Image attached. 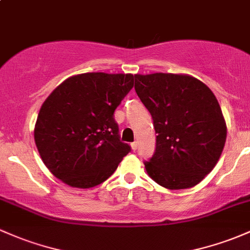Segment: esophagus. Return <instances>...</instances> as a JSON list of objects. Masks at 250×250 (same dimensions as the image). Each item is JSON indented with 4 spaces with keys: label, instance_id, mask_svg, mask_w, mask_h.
I'll use <instances>...</instances> for the list:
<instances>
[{
    "label": "esophagus",
    "instance_id": "34e87169",
    "mask_svg": "<svg viewBox=\"0 0 250 250\" xmlns=\"http://www.w3.org/2000/svg\"><path fill=\"white\" fill-rule=\"evenodd\" d=\"M131 147H132L133 151H136L137 147H138V143H137V142H133V143H131Z\"/></svg>",
    "mask_w": 250,
    "mask_h": 250
}]
</instances>
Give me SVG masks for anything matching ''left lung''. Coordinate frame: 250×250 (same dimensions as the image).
Here are the masks:
<instances>
[{
	"mask_svg": "<svg viewBox=\"0 0 250 250\" xmlns=\"http://www.w3.org/2000/svg\"><path fill=\"white\" fill-rule=\"evenodd\" d=\"M135 89L150 112L155 152L144 161L149 176L168 189L195 186L218 162L227 126L214 94L187 75H135Z\"/></svg>",
	"mask_w": 250,
	"mask_h": 250,
	"instance_id": "8db88e82",
	"label": "left lung"
}]
</instances>
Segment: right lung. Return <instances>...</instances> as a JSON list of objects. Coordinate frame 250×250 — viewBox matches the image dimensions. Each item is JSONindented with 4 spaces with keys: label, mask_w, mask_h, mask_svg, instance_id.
Instances as JSON below:
<instances>
[{
    "label": "right lung",
    "mask_w": 250,
    "mask_h": 250,
    "mask_svg": "<svg viewBox=\"0 0 250 250\" xmlns=\"http://www.w3.org/2000/svg\"><path fill=\"white\" fill-rule=\"evenodd\" d=\"M133 87V75L88 72L65 80L40 108L34 141L49 170L66 185L106 181L131 151L113 113Z\"/></svg>",
    "instance_id": "obj_1"
}]
</instances>
